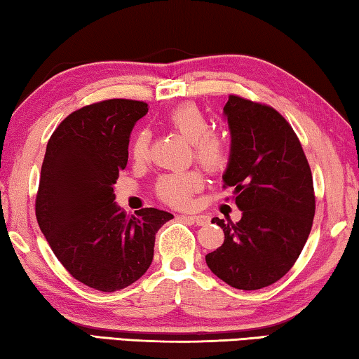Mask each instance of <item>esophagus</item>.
Returning a JSON list of instances; mask_svg holds the SVG:
<instances>
[{
    "mask_svg": "<svg viewBox=\"0 0 359 359\" xmlns=\"http://www.w3.org/2000/svg\"><path fill=\"white\" fill-rule=\"evenodd\" d=\"M184 218L191 223H196L198 226H204V224L209 223V217L205 215H184Z\"/></svg>",
    "mask_w": 359,
    "mask_h": 359,
    "instance_id": "obj_1",
    "label": "esophagus"
}]
</instances>
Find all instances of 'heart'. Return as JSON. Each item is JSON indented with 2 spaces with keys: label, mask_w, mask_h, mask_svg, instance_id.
<instances>
[{
  "label": "heart",
  "mask_w": 359,
  "mask_h": 359,
  "mask_svg": "<svg viewBox=\"0 0 359 359\" xmlns=\"http://www.w3.org/2000/svg\"><path fill=\"white\" fill-rule=\"evenodd\" d=\"M166 125L190 141V155L208 171L217 172L226 166L231 156V141L223 131L209 130L210 118L201 107L193 102H185L174 107L166 115ZM131 158L136 163H144L150 155V131L139 128L130 144ZM204 187V174L196 168L163 174L156 180V196L174 208H185L191 198Z\"/></svg>",
  "instance_id": "obj_1"
}]
</instances>
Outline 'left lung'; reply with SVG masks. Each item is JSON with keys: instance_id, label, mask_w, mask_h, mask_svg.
Instances as JSON below:
<instances>
[{"instance_id": "obj_1", "label": "left lung", "mask_w": 359, "mask_h": 359, "mask_svg": "<svg viewBox=\"0 0 359 359\" xmlns=\"http://www.w3.org/2000/svg\"><path fill=\"white\" fill-rule=\"evenodd\" d=\"M224 114L233 145L223 188L234 190L242 218L212 220L224 241L205 263L233 288L259 290L280 280L306 245L315 215L312 171L299 137L274 107L229 95Z\"/></svg>"}]
</instances>
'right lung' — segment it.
I'll return each instance as SVG.
<instances>
[{"label": "right lung", "instance_id": "right-lung-1", "mask_svg": "<svg viewBox=\"0 0 359 359\" xmlns=\"http://www.w3.org/2000/svg\"><path fill=\"white\" fill-rule=\"evenodd\" d=\"M147 111L123 98L77 109L52 133L42 161L34 204L42 234L76 280L104 293L145 274L156 231L174 218L154 208L130 217L114 203L130 133Z\"/></svg>", "mask_w": 359, "mask_h": 359}]
</instances>
